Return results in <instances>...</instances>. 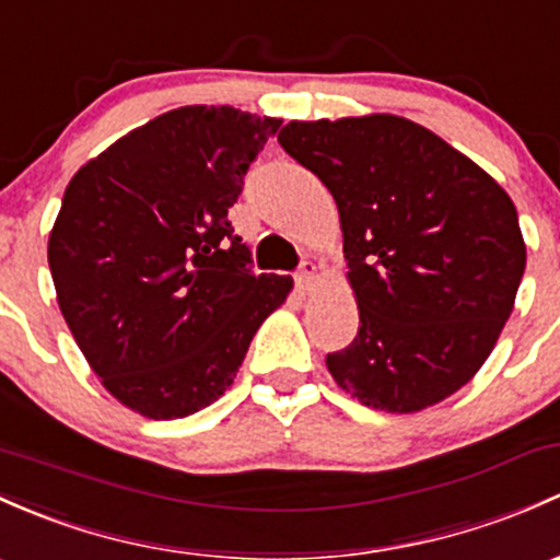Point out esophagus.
I'll list each match as a JSON object with an SVG mask.
<instances>
[{
    "mask_svg": "<svg viewBox=\"0 0 560 560\" xmlns=\"http://www.w3.org/2000/svg\"><path fill=\"white\" fill-rule=\"evenodd\" d=\"M316 270H319V265H316L314 260H305L303 265H300V270H298V276H295V287H298L300 292H308L311 287H314Z\"/></svg>",
    "mask_w": 560,
    "mask_h": 560,
    "instance_id": "obj_1",
    "label": "esophagus"
}]
</instances>
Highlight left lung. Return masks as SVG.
<instances>
[{
	"mask_svg": "<svg viewBox=\"0 0 560 560\" xmlns=\"http://www.w3.org/2000/svg\"><path fill=\"white\" fill-rule=\"evenodd\" d=\"M279 144L338 203L359 329L327 354L335 384L386 413L443 402L513 314L526 270L515 203L408 117L292 120Z\"/></svg>",
	"mask_w": 560,
	"mask_h": 560,
	"instance_id": "8db88e82",
	"label": "left lung"
}]
</instances>
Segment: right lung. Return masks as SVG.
<instances>
[{
  "label": "right lung",
  "instance_id": "right-lung-1",
  "mask_svg": "<svg viewBox=\"0 0 560 560\" xmlns=\"http://www.w3.org/2000/svg\"><path fill=\"white\" fill-rule=\"evenodd\" d=\"M279 117L179 107L69 182L47 241L58 308L117 402L185 419L233 384L290 276L252 273L228 209Z\"/></svg>",
  "mask_w": 560,
  "mask_h": 560
}]
</instances>
